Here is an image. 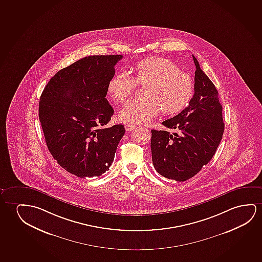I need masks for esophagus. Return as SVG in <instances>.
<instances>
[{"label": "esophagus", "instance_id": "1", "mask_svg": "<svg viewBox=\"0 0 262 262\" xmlns=\"http://www.w3.org/2000/svg\"><path fill=\"white\" fill-rule=\"evenodd\" d=\"M124 127H125V129L127 132H130V130H133L136 126L133 125V124H129V123H128V124H125Z\"/></svg>", "mask_w": 262, "mask_h": 262}]
</instances>
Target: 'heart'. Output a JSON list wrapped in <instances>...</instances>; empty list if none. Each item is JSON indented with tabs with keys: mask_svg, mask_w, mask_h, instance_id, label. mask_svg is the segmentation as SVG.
Returning a JSON list of instances; mask_svg holds the SVG:
<instances>
[{
	"mask_svg": "<svg viewBox=\"0 0 262 262\" xmlns=\"http://www.w3.org/2000/svg\"><path fill=\"white\" fill-rule=\"evenodd\" d=\"M133 73V77L125 71L117 73L107 85L108 94L114 102L123 103L132 97L137 83L147 84L146 99L135 100L122 108L119 118L123 122L147 123L161 110L165 115H174L188 104L193 96L191 76L167 58L152 57L139 61Z\"/></svg>",
	"mask_w": 262,
	"mask_h": 262,
	"instance_id": "heart-1",
	"label": "heart"
}]
</instances>
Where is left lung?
Here are the masks:
<instances>
[{
	"mask_svg": "<svg viewBox=\"0 0 262 262\" xmlns=\"http://www.w3.org/2000/svg\"><path fill=\"white\" fill-rule=\"evenodd\" d=\"M193 58L196 69L193 97L180 114L162 122L179 133L151 130L153 166L164 178L179 182L193 178L212 160L224 135L218 91Z\"/></svg>",
	"mask_w": 262,
	"mask_h": 262,
	"instance_id": "left-lung-1",
	"label": "left lung"
}]
</instances>
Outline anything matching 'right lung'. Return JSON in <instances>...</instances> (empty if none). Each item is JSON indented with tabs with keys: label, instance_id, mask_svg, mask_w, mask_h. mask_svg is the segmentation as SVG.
Listing matches in <instances>:
<instances>
[{
	"label": "right lung",
	"instance_id": "1",
	"mask_svg": "<svg viewBox=\"0 0 262 262\" xmlns=\"http://www.w3.org/2000/svg\"><path fill=\"white\" fill-rule=\"evenodd\" d=\"M121 58L83 57L59 70L42 92L38 117L48 148L61 167L78 178L105 173L125 133L121 124L105 127L114 114L107 85Z\"/></svg>",
	"mask_w": 262,
	"mask_h": 262
}]
</instances>
